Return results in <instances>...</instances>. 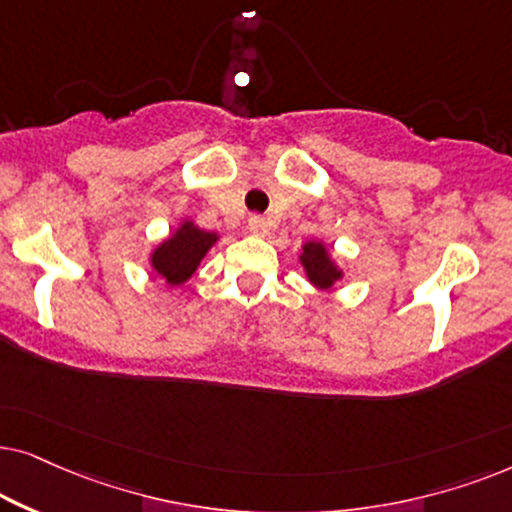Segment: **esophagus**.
I'll return each instance as SVG.
<instances>
[{
    "instance_id": "esophagus-1",
    "label": "esophagus",
    "mask_w": 512,
    "mask_h": 512,
    "mask_svg": "<svg viewBox=\"0 0 512 512\" xmlns=\"http://www.w3.org/2000/svg\"><path fill=\"white\" fill-rule=\"evenodd\" d=\"M248 231L252 236H260V238L269 236V222L260 215H252L248 220Z\"/></svg>"
}]
</instances>
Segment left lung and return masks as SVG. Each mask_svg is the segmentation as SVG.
<instances>
[{"mask_svg": "<svg viewBox=\"0 0 512 512\" xmlns=\"http://www.w3.org/2000/svg\"><path fill=\"white\" fill-rule=\"evenodd\" d=\"M299 264H302L306 281H309L316 290H330L344 278V269L339 267L337 257L332 255L330 245L318 238L302 243V252H299Z\"/></svg>", "mask_w": 512, "mask_h": 512, "instance_id": "1", "label": "left lung"}]
</instances>
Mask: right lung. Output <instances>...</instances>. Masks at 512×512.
Masks as SVG:
<instances>
[{
	"instance_id": "right-lung-1",
	"label": "right lung",
	"mask_w": 512,
	"mask_h": 512,
	"mask_svg": "<svg viewBox=\"0 0 512 512\" xmlns=\"http://www.w3.org/2000/svg\"><path fill=\"white\" fill-rule=\"evenodd\" d=\"M217 241H220L217 231L201 229L194 220L185 217L149 252V269L168 288H180L199 271L203 257Z\"/></svg>"
}]
</instances>
